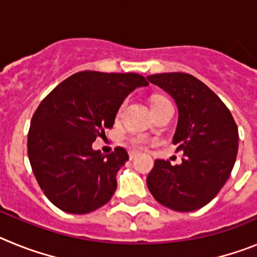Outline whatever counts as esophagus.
<instances>
[{
    "instance_id": "obj_1",
    "label": "esophagus",
    "mask_w": 257,
    "mask_h": 257,
    "mask_svg": "<svg viewBox=\"0 0 257 257\" xmlns=\"http://www.w3.org/2000/svg\"><path fill=\"white\" fill-rule=\"evenodd\" d=\"M128 156H130V160H134V158H136V157L139 156V153L136 151H130L128 152Z\"/></svg>"
}]
</instances>
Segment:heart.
Returning a JSON list of instances; mask_svg holds the SVG:
<instances>
[{
    "label": "heart",
    "mask_w": 257,
    "mask_h": 257,
    "mask_svg": "<svg viewBox=\"0 0 257 257\" xmlns=\"http://www.w3.org/2000/svg\"><path fill=\"white\" fill-rule=\"evenodd\" d=\"M167 99H165V97H154L153 101H152V108L153 106H157L160 105V104H163V103H167ZM122 109H123V105L119 108V110H118V115H121L122 113ZM133 143L135 145H139V147H143V145L147 144V139H145L144 136H135V138H133Z\"/></svg>",
    "instance_id": "1"
}]
</instances>
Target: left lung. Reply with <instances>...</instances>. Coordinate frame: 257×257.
I'll return each instance as SVG.
<instances>
[{"mask_svg":"<svg viewBox=\"0 0 257 257\" xmlns=\"http://www.w3.org/2000/svg\"><path fill=\"white\" fill-rule=\"evenodd\" d=\"M172 96L179 119L172 143L184 152L181 165L156 160L147 178L152 196L179 212L210 203L226 183L238 153V127L215 92L192 74L147 77Z\"/></svg>","mask_w":257,"mask_h":257,"instance_id":"obj_1","label":"left lung"}]
</instances>
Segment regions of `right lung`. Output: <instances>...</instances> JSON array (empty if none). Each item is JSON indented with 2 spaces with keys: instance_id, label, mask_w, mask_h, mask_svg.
Here are the masks:
<instances>
[{
  "instance_id": "right-lung-1",
  "label": "right lung",
  "mask_w": 257,
  "mask_h": 257,
  "mask_svg": "<svg viewBox=\"0 0 257 257\" xmlns=\"http://www.w3.org/2000/svg\"><path fill=\"white\" fill-rule=\"evenodd\" d=\"M148 85L138 73L85 70L68 77L41 101L29 127L28 157L52 205L82 215L112 198L115 175L128 154L117 147L103 156L92 143L112 128L127 95Z\"/></svg>"
}]
</instances>
